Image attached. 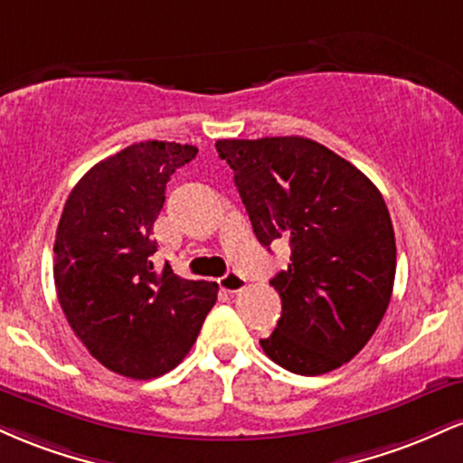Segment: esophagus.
Segmentation results:
<instances>
[{
  "instance_id": "34e87169",
  "label": "esophagus",
  "mask_w": 463,
  "mask_h": 463,
  "mask_svg": "<svg viewBox=\"0 0 463 463\" xmlns=\"http://www.w3.org/2000/svg\"><path fill=\"white\" fill-rule=\"evenodd\" d=\"M220 287L224 291H228V294H237V291L246 289V279L237 272H228L220 279Z\"/></svg>"
}]
</instances>
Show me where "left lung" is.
I'll return each mask as SVG.
<instances>
[{"label": "left lung", "instance_id": "8db88e82", "mask_svg": "<svg viewBox=\"0 0 463 463\" xmlns=\"http://www.w3.org/2000/svg\"><path fill=\"white\" fill-rule=\"evenodd\" d=\"M220 158L263 246L289 243L269 280L283 302L263 353L296 374H326L359 353L383 320L396 239L383 195L346 158L305 137L222 139Z\"/></svg>", "mask_w": 463, "mask_h": 463}]
</instances>
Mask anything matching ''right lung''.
I'll list each match as a JSON object with an SVG mask.
<instances>
[{"label":"right lung","instance_id":"right-lung-1","mask_svg":"<svg viewBox=\"0 0 463 463\" xmlns=\"http://www.w3.org/2000/svg\"><path fill=\"white\" fill-rule=\"evenodd\" d=\"M198 147L141 141L93 165L65 202L54 283L69 326L104 368L137 381L174 370L217 300V283L156 272L152 228L169 178Z\"/></svg>","mask_w":463,"mask_h":463}]
</instances>
